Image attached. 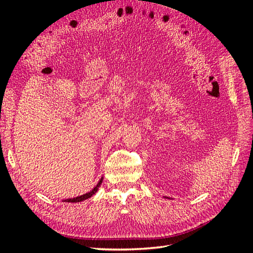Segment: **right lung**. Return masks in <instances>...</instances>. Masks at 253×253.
<instances>
[{"mask_svg": "<svg viewBox=\"0 0 253 253\" xmlns=\"http://www.w3.org/2000/svg\"><path fill=\"white\" fill-rule=\"evenodd\" d=\"M102 180H103V177H101V179L98 181L97 186H96L93 190L89 191V192H87V193H85V194H83V195H80V196H77V197H74V198H67V200H64L63 202H65V203H79V202H83V201L87 200V198H89V197L93 196L94 194H96V192L98 191L99 187L101 186Z\"/></svg>", "mask_w": 253, "mask_h": 253, "instance_id": "obj_1", "label": "right lung"}]
</instances>
